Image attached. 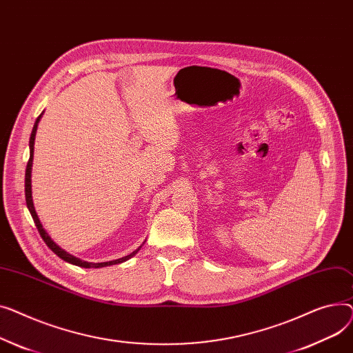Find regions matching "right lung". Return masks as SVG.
<instances>
[{
    "mask_svg": "<svg viewBox=\"0 0 353 353\" xmlns=\"http://www.w3.org/2000/svg\"><path fill=\"white\" fill-rule=\"evenodd\" d=\"M43 115V114H41ZM41 115L37 118V121H35V123H34V128H32V132H31V137H30V159H28V163H27V170H26V201H27V206H28V210H30V214H31V216H32V219H34V222H35V226H37V230H38V232H39V235H41V238L44 239V242L47 243V246L50 248V250L55 254V255H58L61 259H64L65 262H70V263H72V265H77V266H81V268H102V266H108V265H115V263H121V262H125V261H128L130 258H132L138 251H139V248L137 251H134L132 254H130V255H127V256H123V258H119V259H115V261H110V262H101V263H92V262H85V261H81V259H78V258H75V256H72V255H70L68 252H65L64 250H61V248L48 236V234L46 232V230L43 228V225H41V222H39V219H38V215H37V212H35V210H34V203H32V195H31V167H32V154H34V139H35V132H37V127H38V121H39V118H41Z\"/></svg>",
    "mask_w": 353,
    "mask_h": 353,
    "instance_id": "right-lung-1",
    "label": "right lung"
}]
</instances>
